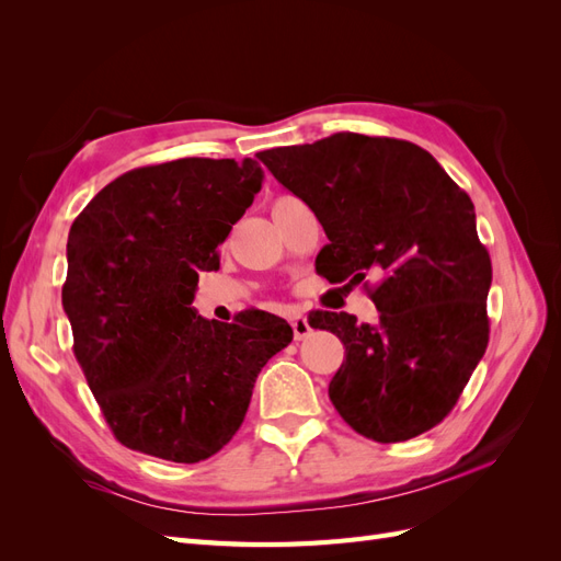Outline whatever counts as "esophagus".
<instances>
[{
    "label": "esophagus",
    "instance_id": "esophagus-1",
    "mask_svg": "<svg viewBox=\"0 0 561 561\" xmlns=\"http://www.w3.org/2000/svg\"><path fill=\"white\" fill-rule=\"evenodd\" d=\"M290 325H293V332H295V339H304V336H309L311 334V325H309V320H307V316H293L290 318Z\"/></svg>",
    "mask_w": 561,
    "mask_h": 561
}]
</instances>
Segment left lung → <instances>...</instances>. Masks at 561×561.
I'll return each instance as SVG.
<instances>
[{"label":"left lung","instance_id":"obj_1","mask_svg":"<svg viewBox=\"0 0 561 561\" xmlns=\"http://www.w3.org/2000/svg\"><path fill=\"white\" fill-rule=\"evenodd\" d=\"M274 178L316 213L330 243L316 268L360 285L377 325L311 311L346 360L330 400L348 426L375 443H404L443 421L489 344L491 260L474 206L426 149L396 138L334 133L313 145L262 151ZM321 266L318 267L317 264Z\"/></svg>","mask_w":561,"mask_h":561}]
</instances>
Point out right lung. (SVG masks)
Instances as JSON below:
<instances>
[{"label":"right lung","instance_id":"1","mask_svg":"<svg viewBox=\"0 0 561 561\" xmlns=\"http://www.w3.org/2000/svg\"><path fill=\"white\" fill-rule=\"evenodd\" d=\"M245 159L135 168L98 192L67 236L62 309L75 355L118 443L198 463L241 428L254 379L293 342L274 313L206 320L192 307L201 271L262 190Z\"/></svg>","mask_w":561,"mask_h":561}]
</instances>
